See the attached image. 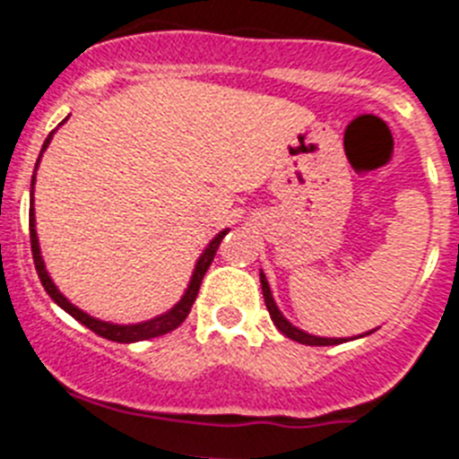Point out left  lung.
Here are the masks:
<instances>
[{
  "label": "left lung",
  "instance_id": "obj_1",
  "mask_svg": "<svg viewBox=\"0 0 459 459\" xmlns=\"http://www.w3.org/2000/svg\"><path fill=\"white\" fill-rule=\"evenodd\" d=\"M261 289H263V300H265V307H268L270 312V318H273V324L277 325L279 333H284L289 340L293 342H300V344H307V346H334V344H342V342H351V340H358V337H365V334H372L374 330H369V333L365 334H358V337H318V334H309L305 333V330L296 328V325L290 324L289 318L284 316V314L279 312L277 302H274L273 298V290H270V284L268 279H265V274H263L261 270Z\"/></svg>",
  "mask_w": 459,
  "mask_h": 459
}]
</instances>
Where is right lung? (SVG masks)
Returning a JSON list of instances; mask_svg holds the SVG:
<instances>
[{
    "label": "right lung",
    "mask_w": 459,
    "mask_h": 459,
    "mask_svg": "<svg viewBox=\"0 0 459 459\" xmlns=\"http://www.w3.org/2000/svg\"><path fill=\"white\" fill-rule=\"evenodd\" d=\"M64 122H66V119H64ZM55 131H50V135H48L46 143H43L41 154H39V161H41L43 152H46V147L50 145V141H53ZM39 161H37V169H39ZM34 180H37V173L31 175V207H30L31 256H34V265H37V273H39V279H41L43 289H46L48 296L53 298V300L62 307L64 312L71 314L75 321H81V324L85 325V328H90L91 333L101 334V337H106V340H110V342H119V344H131V342H143V340H152V337H161V334H166V333H170V330L178 328V325H180L182 321L189 316L191 305H194V300H196L203 277H205L207 268H210V263H212L214 254H217L219 245H221V240H224V235L229 233V229H224L221 233L214 235L212 240H210V245L203 249V254L198 256V261H196V268H194V273H191L189 286H186L185 296L178 300V305L170 307L169 312H163V314H159V316L150 318V321H141V324H129V325L110 324V321H101V318L90 316L87 312H82L81 307H75L74 302L66 300V298L59 293V289L55 286L53 279H50V274H48L46 263H43V256H41V247H39V238H37V219H34Z\"/></svg>",
    "instance_id": "add662e5"
}]
</instances>
